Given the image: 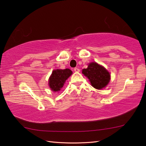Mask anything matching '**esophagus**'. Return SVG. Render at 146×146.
<instances>
[{
    "instance_id": "34e87169",
    "label": "esophagus",
    "mask_w": 146,
    "mask_h": 146,
    "mask_svg": "<svg viewBox=\"0 0 146 146\" xmlns=\"http://www.w3.org/2000/svg\"><path fill=\"white\" fill-rule=\"evenodd\" d=\"M74 71H75V72H79L80 71V70L78 68H74Z\"/></svg>"
}]
</instances>
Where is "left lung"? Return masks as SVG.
Returning a JSON list of instances; mask_svg holds the SVG:
<instances>
[{
	"label": "left lung",
	"instance_id": "1",
	"mask_svg": "<svg viewBox=\"0 0 146 146\" xmlns=\"http://www.w3.org/2000/svg\"><path fill=\"white\" fill-rule=\"evenodd\" d=\"M82 73L89 79L92 87L101 89L107 86L110 80V75L107 70L96 62H91Z\"/></svg>",
	"mask_w": 146,
	"mask_h": 146
}]
</instances>
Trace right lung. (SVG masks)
<instances>
[{
    "label": "right lung",
    "mask_w": 146,
    "mask_h": 146,
    "mask_svg": "<svg viewBox=\"0 0 146 146\" xmlns=\"http://www.w3.org/2000/svg\"><path fill=\"white\" fill-rule=\"evenodd\" d=\"M71 74L70 69L54 70L49 78V86L53 91H59L64 86V82Z\"/></svg>",
    "instance_id": "obj_1"
}]
</instances>
